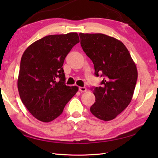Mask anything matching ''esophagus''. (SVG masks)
Wrapping results in <instances>:
<instances>
[{
	"mask_svg": "<svg viewBox=\"0 0 158 158\" xmlns=\"http://www.w3.org/2000/svg\"><path fill=\"white\" fill-rule=\"evenodd\" d=\"M79 90L81 92H85L87 91V88H85V87H79Z\"/></svg>",
	"mask_w": 158,
	"mask_h": 158,
	"instance_id": "34e87169",
	"label": "esophagus"
}]
</instances>
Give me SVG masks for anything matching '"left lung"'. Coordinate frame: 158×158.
I'll use <instances>...</instances> for the list:
<instances>
[{
	"instance_id": "1",
	"label": "left lung",
	"mask_w": 158,
	"mask_h": 158,
	"mask_svg": "<svg viewBox=\"0 0 158 158\" xmlns=\"http://www.w3.org/2000/svg\"><path fill=\"white\" fill-rule=\"evenodd\" d=\"M81 45L92 60L95 75L103 77L101 86L92 89L96 102L90 107L94 115L110 121L132 100L138 77L135 62L123 43L108 35L79 33Z\"/></svg>"
}]
</instances>
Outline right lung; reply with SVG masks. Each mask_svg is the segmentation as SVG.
<instances>
[{
  "instance_id": "1",
  "label": "right lung",
  "mask_w": 158,
  "mask_h": 158,
  "mask_svg": "<svg viewBox=\"0 0 158 158\" xmlns=\"http://www.w3.org/2000/svg\"><path fill=\"white\" fill-rule=\"evenodd\" d=\"M79 38L77 32L46 36L25 50L18 80L23 105L36 119L49 122L61 115L64 106L78 91L67 86L62 68L67 54Z\"/></svg>"
}]
</instances>
